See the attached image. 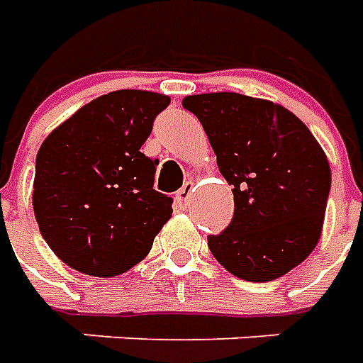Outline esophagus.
Here are the masks:
<instances>
[{
	"label": "esophagus",
	"mask_w": 363,
	"mask_h": 363,
	"mask_svg": "<svg viewBox=\"0 0 363 363\" xmlns=\"http://www.w3.org/2000/svg\"><path fill=\"white\" fill-rule=\"evenodd\" d=\"M192 190H194V182H192V181L184 182V186H182L181 190H177V194H174V200H177V204H181V206L189 204L190 192H192Z\"/></svg>",
	"instance_id": "obj_1"
}]
</instances>
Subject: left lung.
I'll return each mask as SVG.
<instances>
[{"label":"left lung","instance_id":"left-lung-1","mask_svg":"<svg viewBox=\"0 0 363 363\" xmlns=\"http://www.w3.org/2000/svg\"><path fill=\"white\" fill-rule=\"evenodd\" d=\"M204 128L220 173L233 186V220L208 247L229 272L270 281L303 262L319 243L330 167L294 112L239 93L182 99Z\"/></svg>","mask_w":363,"mask_h":363}]
</instances>
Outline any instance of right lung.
Segmentation results:
<instances>
[{"instance_id":"add662e5","label":"right lung","mask_w":363,"mask_h":363,"mask_svg":"<svg viewBox=\"0 0 363 363\" xmlns=\"http://www.w3.org/2000/svg\"><path fill=\"white\" fill-rule=\"evenodd\" d=\"M169 103L151 91H112L43 142L33 208L44 241L67 267L111 278L151 251L173 213V198L153 189L159 161L140 147Z\"/></svg>"}]
</instances>
